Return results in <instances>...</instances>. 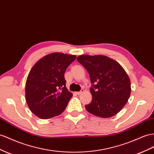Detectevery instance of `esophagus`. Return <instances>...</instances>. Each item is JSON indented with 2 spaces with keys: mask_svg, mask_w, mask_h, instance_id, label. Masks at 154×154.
I'll return each instance as SVG.
<instances>
[{
  "mask_svg": "<svg viewBox=\"0 0 154 154\" xmlns=\"http://www.w3.org/2000/svg\"><path fill=\"white\" fill-rule=\"evenodd\" d=\"M84 89H82L80 91H79V92H76V94H78V95H80V94H81L83 92H84Z\"/></svg>",
  "mask_w": 154,
  "mask_h": 154,
  "instance_id": "esophagus-1",
  "label": "esophagus"
}]
</instances>
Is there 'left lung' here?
Returning <instances> with one entry per match:
<instances>
[{
	"mask_svg": "<svg viewBox=\"0 0 154 154\" xmlns=\"http://www.w3.org/2000/svg\"><path fill=\"white\" fill-rule=\"evenodd\" d=\"M78 61L89 72L92 101L86 110L97 117L109 118L126 105L131 93L127 73L117 61L102 55H81Z\"/></svg>",
	"mask_w": 154,
	"mask_h": 154,
	"instance_id": "8db88e82",
	"label": "left lung"
}]
</instances>
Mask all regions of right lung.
Masks as SVG:
<instances>
[{
  "label": "right lung",
  "mask_w": 154,
  "mask_h": 154,
  "mask_svg": "<svg viewBox=\"0 0 154 154\" xmlns=\"http://www.w3.org/2000/svg\"><path fill=\"white\" fill-rule=\"evenodd\" d=\"M76 57L51 53L33 66L26 82L25 97L30 111L37 117L48 119L65 109L72 94L66 87L64 74Z\"/></svg>",
  "instance_id": "right-lung-1"
}]
</instances>
